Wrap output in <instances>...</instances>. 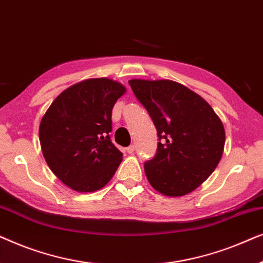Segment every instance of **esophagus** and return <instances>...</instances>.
<instances>
[{
  "label": "esophagus",
  "mask_w": 263,
  "mask_h": 263,
  "mask_svg": "<svg viewBox=\"0 0 263 263\" xmlns=\"http://www.w3.org/2000/svg\"><path fill=\"white\" fill-rule=\"evenodd\" d=\"M134 151H135V146H134V145H132V146L127 147V152H128L129 154H133V153H134Z\"/></svg>",
  "instance_id": "34e87169"
}]
</instances>
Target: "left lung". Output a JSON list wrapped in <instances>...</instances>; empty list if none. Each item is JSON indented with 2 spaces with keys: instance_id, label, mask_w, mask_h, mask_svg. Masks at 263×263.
<instances>
[{
  "instance_id": "8db88e82",
  "label": "left lung",
  "mask_w": 263,
  "mask_h": 263,
  "mask_svg": "<svg viewBox=\"0 0 263 263\" xmlns=\"http://www.w3.org/2000/svg\"><path fill=\"white\" fill-rule=\"evenodd\" d=\"M129 85L159 139L156 157L145 163L147 179L165 196L192 193L221 159L225 129L220 118L202 97L178 82L133 79Z\"/></svg>"
}]
</instances>
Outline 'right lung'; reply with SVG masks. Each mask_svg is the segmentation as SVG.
Here are the masks:
<instances>
[{
	"label": "right lung",
	"mask_w": 263,
	"mask_h": 263,
	"mask_svg": "<svg viewBox=\"0 0 263 263\" xmlns=\"http://www.w3.org/2000/svg\"><path fill=\"white\" fill-rule=\"evenodd\" d=\"M125 91L111 79H87L64 89L43 116V156L56 177L75 192L102 189L120 166L123 154L109 133L112 107Z\"/></svg>",
	"instance_id": "right-lung-1"
}]
</instances>
